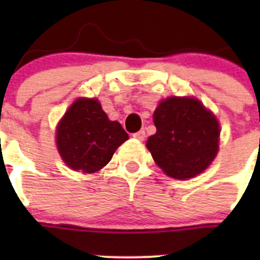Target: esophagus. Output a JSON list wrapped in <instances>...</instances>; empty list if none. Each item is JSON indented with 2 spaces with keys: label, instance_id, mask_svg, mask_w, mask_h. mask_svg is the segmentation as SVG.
<instances>
[{
  "label": "esophagus",
  "instance_id": "obj_1",
  "mask_svg": "<svg viewBox=\"0 0 260 260\" xmlns=\"http://www.w3.org/2000/svg\"><path fill=\"white\" fill-rule=\"evenodd\" d=\"M133 137H134L135 139H138V141H143L144 138H146V132H144V130H141V132L133 134Z\"/></svg>",
  "mask_w": 260,
  "mask_h": 260
}]
</instances>
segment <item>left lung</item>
Instances as JSON below:
<instances>
[{"label":"left lung","mask_w":260,"mask_h":260,"mask_svg":"<svg viewBox=\"0 0 260 260\" xmlns=\"http://www.w3.org/2000/svg\"><path fill=\"white\" fill-rule=\"evenodd\" d=\"M153 122L156 133L147 139V148L172 178L198 176L219 151V122L197 99L162 100L153 113Z\"/></svg>","instance_id":"8db88e82"}]
</instances>
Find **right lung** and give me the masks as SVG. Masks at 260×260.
Masks as SVG:
<instances>
[{"mask_svg": "<svg viewBox=\"0 0 260 260\" xmlns=\"http://www.w3.org/2000/svg\"><path fill=\"white\" fill-rule=\"evenodd\" d=\"M127 133L109 121L96 99H78L57 126V147L74 171L95 173L110 161Z\"/></svg>", "mask_w": 260, "mask_h": 260, "instance_id": "1", "label": "right lung"}]
</instances>
